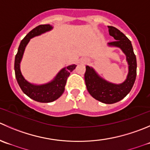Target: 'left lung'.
<instances>
[{"instance_id":"8db88e82","label":"left lung","mask_w":150,"mask_h":150,"mask_svg":"<svg viewBox=\"0 0 150 150\" xmlns=\"http://www.w3.org/2000/svg\"><path fill=\"white\" fill-rule=\"evenodd\" d=\"M108 28L110 36H113L115 40L109 42V45L120 47L127 56L129 65L127 79L119 85L110 83L100 78L95 71L88 66L86 67L84 78L87 90L94 99L106 104H112L122 100L130 91L136 81L137 63L130 40L115 27L108 26Z\"/></svg>"}]
</instances>
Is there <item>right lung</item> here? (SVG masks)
I'll use <instances>...</instances> for the list:
<instances>
[{"mask_svg": "<svg viewBox=\"0 0 150 150\" xmlns=\"http://www.w3.org/2000/svg\"><path fill=\"white\" fill-rule=\"evenodd\" d=\"M51 29L52 26L50 25H40L30 30L20 42L14 60L15 77L20 88L30 98L40 103H50L61 97L64 91L67 79L69 77L70 72L76 67V65L72 64L64 68L59 72L53 81L44 85H33L23 78L20 72V64L25 48L29 40L34 36L42 34Z\"/></svg>", "mask_w": 150, "mask_h": 150, "instance_id": "add662e5", "label": "right lung"}]
</instances>
